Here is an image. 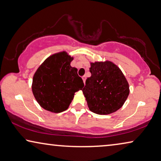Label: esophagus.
Listing matches in <instances>:
<instances>
[{"mask_svg": "<svg viewBox=\"0 0 161 161\" xmlns=\"http://www.w3.org/2000/svg\"><path fill=\"white\" fill-rule=\"evenodd\" d=\"M82 79H83V83H86V77L85 76V75H83V77H82Z\"/></svg>", "mask_w": 161, "mask_h": 161, "instance_id": "obj_1", "label": "esophagus"}]
</instances>
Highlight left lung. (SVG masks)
Returning <instances> with one entry per match:
<instances>
[{
	"instance_id": "8db88e82",
	"label": "left lung",
	"mask_w": 161,
	"mask_h": 161,
	"mask_svg": "<svg viewBox=\"0 0 161 161\" xmlns=\"http://www.w3.org/2000/svg\"><path fill=\"white\" fill-rule=\"evenodd\" d=\"M92 75L82 92L89 109L98 115H109L122 108L129 94V85L121 69L106 60L90 62Z\"/></svg>"
}]
</instances>
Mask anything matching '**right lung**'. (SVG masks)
Wrapping results in <instances>:
<instances>
[{
    "label": "right lung",
    "instance_id": "right-lung-1",
    "mask_svg": "<svg viewBox=\"0 0 161 161\" xmlns=\"http://www.w3.org/2000/svg\"><path fill=\"white\" fill-rule=\"evenodd\" d=\"M73 57L63 51L45 59L35 73L32 91L41 108L62 113L69 108L76 92L84 86L78 69L71 67Z\"/></svg>",
    "mask_w": 161,
    "mask_h": 161
}]
</instances>
